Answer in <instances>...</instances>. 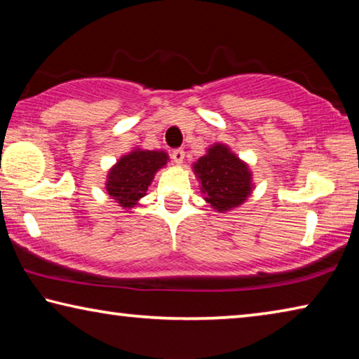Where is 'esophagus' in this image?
<instances>
[{
    "label": "esophagus",
    "instance_id": "1",
    "mask_svg": "<svg viewBox=\"0 0 359 359\" xmlns=\"http://www.w3.org/2000/svg\"><path fill=\"white\" fill-rule=\"evenodd\" d=\"M171 156H172V160L177 163V165H182L185 160V151H184V149H175V150H172Z\"/></svg>",
    "mask_w": 359,
    "mask_h": 359
}]
</instances>
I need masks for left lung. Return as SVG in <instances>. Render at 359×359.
<instances>
[{
	"label": "left lung",
	"instance_id": "left-lung-1",
	"mask_svg": "<svg viewBox=\"0 0 359 359\" xmlns=\"http://www.w3.org/2000/svg\"><path fill=\"white\" fill-rule=\"evenodd\" d=\"M193 172L204 201L222 214L244 204L255 188L250 168L226 144H212L205 155L193 163Z\"/></svg>",
	"mask_w": 359,
	"mask_h": 359
}]
</instances>
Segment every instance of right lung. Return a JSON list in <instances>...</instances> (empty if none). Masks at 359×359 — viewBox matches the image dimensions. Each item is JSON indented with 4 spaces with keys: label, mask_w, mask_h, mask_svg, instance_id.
Instances as JSON below:
<instances>
[{
    "label": "right lung",
    "mask_w": 359,
    "mask_h": 359,
    "mask_svg": "<svg viewBox=\"0 0 359 359\" xmlns=\"http://www.w3.org/2000/svg\"><path fill=\"white\" fill-rule=\"evenodd\" d=\"M169 156L163 150L133 149L130 154L120 156L109 169L106 191L120 208H136L147 194L155 174L166 166Z\"/></svg>",
    "instance_id": "obj_1"
}]
</instances>
